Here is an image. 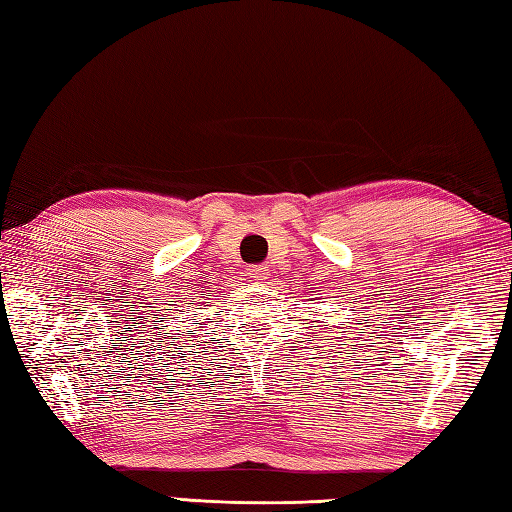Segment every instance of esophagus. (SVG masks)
<instances>
[{
    "label": "esophagus",
    "instance_id": "1",
    "mask_svg": "<svg viewBox=\"0 0 512 512\" xmlns=\"http://www.w3.org/2000/svg\"><path fill=\"white\" fill-rule=\"evenodd\" d=\"M247 274H249V278H254V280H267L269 267L267 265H254V267L247 269Z\"/></svg>",
    "mask_w": 512,
    "mask_h": 512
}]
</instances>
